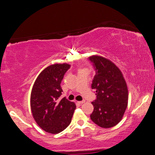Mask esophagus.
<instances>
[{"label":"esophagus","mask_w":155,"mask_h":155,"mask_svg":"<svg viewBox=\"0 0 155 155\" xmlns=\"http://www.w3.org/2000/svg\"><path fill=\"white\" fill-rule=\"evenodd\" d=\"M85 102V100H82V101H78V103H79V104H83Z\"/></svg>","instance_id":"1"}]
</instances>
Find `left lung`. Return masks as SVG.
Instances as JSON below:
<instances>
[{
	"mask_svg": "<svg viewBox=\"0 0 155 155\" xmlns=\"http://www.w3.org/2000/svg\"><path fill=\"white\" fill-rule=\"evenodd\" d=\"M89 59L96 71L92 88L97 95L92 102L94 110L90 118L102 128L112 127L121 121L127 107V85L122 72L111 60L100 55Z\"/></svg>",
	"mask_w": 155,
	"mask_h": 155,
	"instance_id": "8db88e82",
	"label": "left lung"
}]
</instances>
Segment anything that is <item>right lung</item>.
<instances>
[{
    "mask_svg": "<svg viewBox=\"0 0 155 155\" xmlns=\"http://www.w3.org/2000/svg\"><path fill=\"white\" fill-rule=\"evenodd\" d=\"M68 63H56L45 68L34 82L31 95V108L38 125L44 131L58 134L71 122L76 105L62 95L61 84L70 68Z\"/></svg>",
    "mask_w": 155,
    "mask_h": 155,
    "instance_id": "1",
    "label": "right lung"
}]
</instances>
